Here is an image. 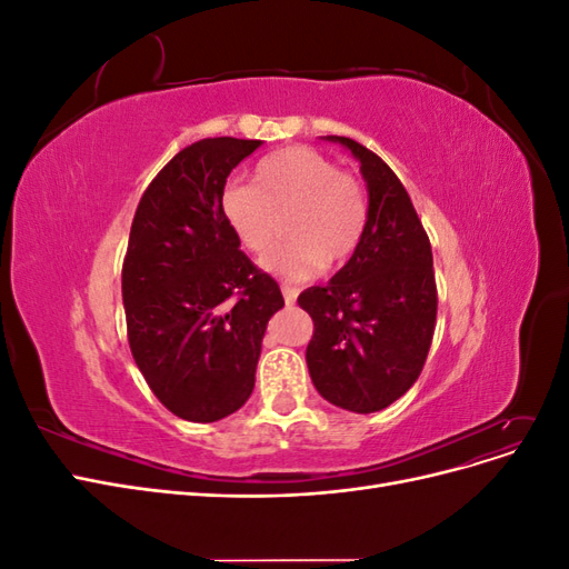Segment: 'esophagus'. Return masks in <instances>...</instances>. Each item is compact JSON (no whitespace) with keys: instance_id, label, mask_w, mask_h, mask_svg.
Here are the masks:
<instances>
[{"instance_id":"esophagus-1","label":"esophagus","mask_w":569,"mask_h":569,"mask_svg":"<svg viewBox=\"0 0 569 569\" xmlns=\"http://www.w3.org/2000/svg\"><path fill=\"white\" fill-rule=\"evenodd\" d=\"M282 289V297H284V301H287V306H291V303H297V287H291V284H282L280 287Z\"/></svg>"}]
</instances>
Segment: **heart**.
<instances>
[{"label": "heart", "mask_w": 569, "mask_h": 569, "mask_svg": "<svg viewBox=\"0 0 569 569\" xmlns=\"http://www.w3.org/2000/svg\"><path fill=\"white\" fill-rule=\"evenodd\" d=\"M220 213L247 251L261 253L287 213V242L272 247L261 268L282 280H308L327 261L343 263L356 253L368 228L363 187L325 153L284 147L253 168V184L230 182L220 194Z\"/></svg>", "instance_id": "heart-1"}]
</instances>
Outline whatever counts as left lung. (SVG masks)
<instances>
[{
	"mask_svg": "<svg viewBox=\"0 0 569 569\" xmlns=\"http://www.w3.org/2000/svg\"><path fill=\"white\" fill-rule=\"evenodd\" d=\"M325 140L360 163L368 228L330 282L299 295L316 325L306 363L325 401L377 412L416 385L429 353L437 322L432 247L406 187L377 153L349 137Z\"/></svg>",
	"mask_w": 569,
	"mask_h": 569,
	"instance_id": "1",
	"label": "left lung"
}]
</instances>
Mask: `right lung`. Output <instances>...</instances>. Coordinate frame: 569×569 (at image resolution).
Returning <instances> with one entry per match:
<instances>
[{
    "label": "right lung",
    "instance_id": "right-lung-1",
    "mask_svg": "<svg viewBox=\"0 0 569 569\" xmlns=\"http://www.w3.org/2000/svg\"><path fill=\"white\" fill-rule=\"evenodd\" d=\"M261 140L184 147L137 206L123 263L128 341L153 396L189 422H216L253 391L268 320L282 291L220 213L232 168Z\"/></svg>",
    "mask_w": 569,
    "mask_h": 569
}]
</instances>
